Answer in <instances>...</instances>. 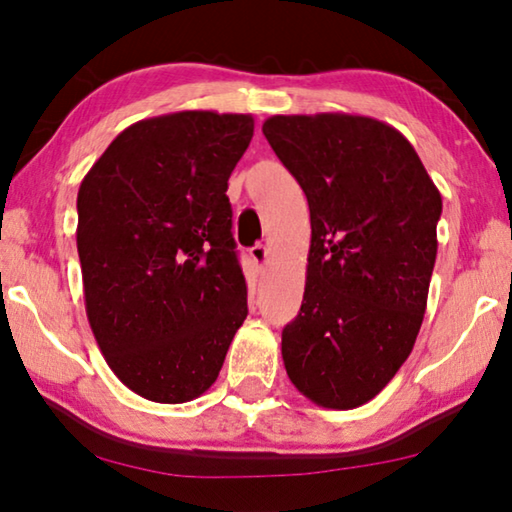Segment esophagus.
Here are the masks:
<instances>
[{"mask_svg": "<svg viewBox=\"0 0 512 512\" xmlns=\"http://www.w3.org/2000/svg\"><path fill=\"white\" fill-rule=\"evenodd\" d=\"M250 257H253V262L264 268L268 264V248L264 244H255L253 248H250Z\"/></svg>", "mask_w": 512, "mask_h": 512, "instance_id": "1", "label": "esophagus"}]
</instances>
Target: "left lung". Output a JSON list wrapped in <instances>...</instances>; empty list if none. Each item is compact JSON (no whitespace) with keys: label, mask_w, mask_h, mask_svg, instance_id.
Returning <instances> with one entry per match:
<instances>
[{"label":"left lung","mask_w":512,"mask_h":512,"mask_svg":"<svg viewBox=\"0 0 512 512\" xmlns=\"http://www.w3.org/2000/svg\"><path fill=\"white\" fill-rule=\"evenodd\" d=\"M268 144L309 203L311 246L282 359L325 409L372 400L418 339L443 198L409 140L372 117L275 115Z\"/></svg>","instance_id":"1"}]
</instances>
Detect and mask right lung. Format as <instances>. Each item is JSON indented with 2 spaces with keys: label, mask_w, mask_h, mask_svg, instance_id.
<instances>
[{
  "label": "right lung",
  "mask_w": 512,
  "mask_h": 512,
  "mask_svg": "<svg viewBox=\"0 0 512 512\" xmlns=\"http://www.w3.org/2000/svg\"><path fill=\"white\" fill-rule=\"evenodd\" d=\"M250 115L183 110L121 131L76 210L85 311L112 372L151 402L210 388L248 316L228 178Z\"/></svg>",
  "instance_id": "1"
}]
</instances>
